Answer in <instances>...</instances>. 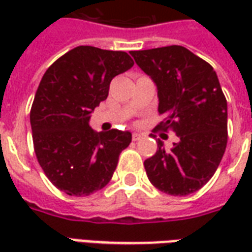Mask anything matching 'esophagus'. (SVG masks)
I'll return each instance as SVG.
<instances>
[{
    "mask_svg": "<svg viewBox=\"0 0 252 252\" xmlns=\"http://www.w3.org/2000/svg\"><path fill=\"white\" fill-rule=\"evenodd\" d=\"M143 137H144V133H140V132H135V133L132 135V139H133L135 142L140 140V139H143Z\"/></svg>",
    "mask_w": 252,
    "mask_h": 252,
    "instance_id": "34e87169",
    "label": "esophagus"
}]
</instances>
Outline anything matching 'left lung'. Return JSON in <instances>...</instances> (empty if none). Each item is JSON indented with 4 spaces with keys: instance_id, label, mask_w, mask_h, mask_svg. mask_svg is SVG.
I'll return each mask as SVG.
<instances>
[{
    "instance_id": "obj_1",
    "label": "left lung",
    "mask_w": 252,
    "mask_h": 252,
    "mask_svg": "<svg viewBox=\"0 0 252 252\" xmlns=\"http://www.w3.org/2000/svg\"><path fill=\"white\" fill-rule=\"evenodd\" d=\"M131 55L158 89V112L166 119L155 129L180 139L170 151L158 139L155 155L144 160L148 180L167 194L194 193L213 177L227 147V99L216 71L182 46Z\"/></svg>"
}]
</instances>
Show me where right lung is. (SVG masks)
Returning a JSON list of instances; mask_svg holds the SVG:
<instances>
[{
    "label": "right lung",
    "mask_w": 252,
    "mask_h": 252,
    "mask_svg": "<svg viewBox=\"0 0 252 252\" xmlns=\"http://www.w3.org/2000/svg\"><path fill=\"white\" fill-rule=\"evenodd\" d=\"M133 66L124 51L79 46L52 63L41 78L31 108L37 162L58 189L89 195L112 180L132 133L95 132L90 115L109 94L110 81Z\"/></svg>",
    "instance_id": "add662e5"
}]
</instances>
